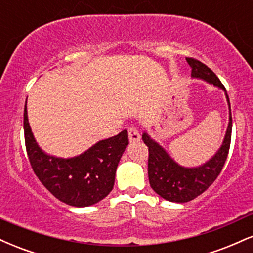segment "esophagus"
Segmentation results:
<instances>
[{
  "mask_svg": "<svg viewBox=\"0 0 253 253\" xmlns=\"http://www.w3.org/2000/svg\"><path fill=\"white\" fill-rule=\"evenodd\" d=\"M128 136L130 143H135V141L140 140V133L135 126H130L128 128Z\"/></svg>",
  "mask_w": 253,
  "mask_h": 253,
  "instance_id": "obj_1",
  "label": "esophagus"
}]
</instances>
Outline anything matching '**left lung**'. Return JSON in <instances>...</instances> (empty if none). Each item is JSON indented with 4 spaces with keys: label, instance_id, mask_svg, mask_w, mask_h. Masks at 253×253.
I'll use <instances>...</instances> for the list:
<instances>
[{
    "label": "left lung",
    "instance_id": "obj_1",
    "mask_svg": "<svg viewBox=\"0 0 253 253\" xmlns=\"http://www.w3.org/2000/svg\"><path fill=\"white\" fill-rule=\"evenodd\" d=\"M191 68V76L202 78L223 90L225 86L220 80L206 64L195 59L187 58ZM229 107V123L226 132L225 140L216 155L199 168H183L175 163L170 156L153 141L146 133L143 134V140L149 147V171L150 185L153 190L163 199L171 202H188L201 195L203 191L213 184L221 172L226 159H227L232 135V114L228 95L226 94Z\"/></svg>",
    "mask_w": 253,
    "mask_h": 253
}]
</instances>
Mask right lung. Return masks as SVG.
Returning a JSON list of instances; mask_svg holds the SVG:
<instances>
[{"instance_id":"add662e5","label":"right lung","mask_w":253,"mask_h":253,"mask_svg":"<svg viewBox=\"0 0 253 253\" xmlns=\"http://www.w3.org/2000/svg\"><path fill=\"white\" fill-rule=\"evenodd\" d=\"M24 130L32 169L43 187L59 201L74 207H86L112 191L119 161L128 145L126 129L69 159L47 156L40 150L32 134L26 106Z\"/></svg>"}]
</instances>
